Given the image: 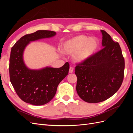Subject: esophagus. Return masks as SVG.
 Here are the masks:
<instances>
[{"mask_svg": "<svg viewBox=\"0 0 133 133\" xmlns=\"http://www.w3.org/2000/svg\"><path fill=\"white\" fill-rule=\"evenodd\" d=\"M73 71H74V68H73V67H70V69H69V72L70 73H72L73 72Z\"/></svg>", "mask_w": 133, "mask_h": 133, "instance_id": "34e87169", "label": "esophagus"}]
</instances>
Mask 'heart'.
Masks as SVG:
<instances>
[{
  "label": "heart",
  "instance_id": "obj_1",
  "mask_svg": "<svg viewBox=\"0 0 133 133\" xmlns=\"http://www.w3.org/2000/svg\"><path fill=\"white\" fill-rule=\"evenodd\" d=\"M99 46L98 40L84 35H79L64 43L62 50L64 53L74 55V61L83 62L91 58Z\"/></svg>",
  "mask_w": 133,
  "mask_h": 133
}]
</instances>
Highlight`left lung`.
I'll list each match as a JSON object with an SVG mask.
<instances>
[{
    "label": "left lung",
    "mask_w": 133,
    "mask_h": 133,
    "mask_svg": "<svg viewBox=\"0 0 133 133\" xmlns=\"http://www.w3.org/2000/svg\"><path fill=\"white\" fill-rule=\"evenodd\" d=\"M100 31L104 48L75 68L76 91L87 103H99L110 98L119 90L124 79L125 61L121 48L105 31Z\"/></svg>",
    "instance_id": "1"
}]
</instances>
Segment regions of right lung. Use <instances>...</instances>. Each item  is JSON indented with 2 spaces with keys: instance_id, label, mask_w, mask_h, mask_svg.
Masks as SVG:
<instances>
[{
  "instance_id": "obj_1",
  "label": "right lung",
  "mask_w": 133,
  "mask_h": 133,
  "mask_svg": "<svg viewBox=\"0 0 133 133\" xmlns=\"http://www.w3.org/2000/svg\"><path fill=\"white\" fill-rule=\"evenodd\" d=\"M50 30H38L26 34L11 48L9 59L10 82L23 101L34 105H42L54 98L60 82L68 74L69 64L59 68L46 67L41 70L28 69L24 63L23 54L30 42L53 37Z\"/></svg>"
}]
</instances>
